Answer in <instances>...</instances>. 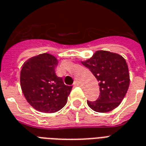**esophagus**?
Here are the masks:
<instances>
[{
	"instance_id": "34e87169",
	"label": "esophagus",
	"mask_w": 146,
	"mask_h": 146,
	"mask_svg": "<svg viewBox=\"0 0 146 146\" xmlns=\"http://www.w3.org/2000/svg\"><path fill=\"white\" fill-rule=\"evenodd\" d=\"M73 85H74L75 86H81L80 82H79L78 81H75V82H74V83H73Z\"/></svg>"
}]
</instances>
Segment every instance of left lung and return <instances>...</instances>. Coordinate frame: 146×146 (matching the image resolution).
Returning a JSON list of instances; mask_svg holds the SVG:
<instances>
[{
	"instance_id": "left-lung-1",
	"label": "left lung",
	"mask_w": 146,
	"mask_h": 146,
	"mask_svg": "<svg viewBox=\"0 0 146 146\" xmlns=\"http://www.w3.org/2000/svg\"><path fill=\"white\" fill-rule=\"evenodd\" d=\"M90 70L99 86V97L95 102L87 101L90 108L99 113L115 109L129 89V73L126 60L117 53L97 50L92 57L81 61Z\"/></svg>"
}]
</instances>
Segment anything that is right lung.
<instances>
[{"label": "right lung", "instance_id": "obj_1", "mask_svg": "<svg viewBox=\"0 0 146 146\" xmlns=\"http://www.w3.org/2000/svg\"><path fill=\"white\" fill-rule=\"evenodd\" d=\"M58 60L44 53L29 58L20 72L22 92L28 103L43 113H54L63 108L72 90L55 73Z\"/></svg>", "mask_w": 146, "mask_h": 146}]
</instances>
